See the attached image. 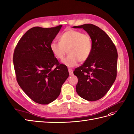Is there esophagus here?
Returning <instances> with one entry per match:
<instances>
[{"label":"esophagus","mask_w":134,"mask_h":134,"mask_svg":"<svg viewBox=\"0 0 134 134\" xmlns=\"http://www.w3.org/2000/svg\"><path fill=\"white\" fill-rule=\"evenodd\" d=\"M68 72H69V74L70 75H73V70L72 68H68Z\"/></svg>","instance_id":"34e87169"}]
</instances>
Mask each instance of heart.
Wrapping results in <instances>:
<instances>
[{
	"label": "heart",
	"mask_w": 134,
	"mask_h": 134,
	"mask_svg": "<svg viewBox=\"0 0 134 134\" xmlns=\"http://www.w3.org/2000/svg\"><path fill=\"white\" fill-rule=\"evenodd\" d=\"M59 41H53L50 44V50L59 60H62L67 52L68 55L63 62L68 67L76 66L79 61L80 63L87 61L93 49L90 34L76 30H66L59 37Z\"/></svg>",
	"instance_id": "1"
}]
</instances>
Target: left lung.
Wrapping results in <instances>:
<instances>
[{
	"label": "left lung",
	"instance_id": "left-lung-1",
	"mask_svg": "<svg viewBox=\"0 0 134 134\" xmlns=\"http://www.w3.org/2000/svg\"><path fill=\"white\" fill-rule=\"evenodd\" d=\"M73 28L84 29L93 43L90 58L74 71L78 79L76 91L85 100L97 101L107 93L115 80L117 50L110 38L99 27L86 24Z\"/></svg>",
	"mask_w": 134,
	"mask_h": 134
}]
</instances>
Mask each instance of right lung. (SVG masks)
Masks as SVG:
<instances>
[{"label":"right lung","instance_id":"right-lung-1","mask_svg":"<svg viewBox=\"0 0 134 134\" xmlns=\"http://www.w3.org/2000/svg\"><path fill=\"white\" fill-rule=\"evenodd\" d=\"M61 27L30 29L20 38L13 53L17 81L38 104L46 105L57 99L69 76L67 67L59 63L50 48Z\"/></svg>","mask_w":134,"mask_h":134}]
</instances>
